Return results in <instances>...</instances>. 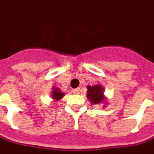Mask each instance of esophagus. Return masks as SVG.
Segmentation results:
<instances>
[{
	"label": "esophagus",
	"mask_w": 154,
	"mask_h": 154,
	"mask_svg": "<svg viewBox=\"0 0 154 154\" xmlns=\"http://www.w3.org/2000/svg\"><path fill=\"white\" fill-rule=\"evenodd\" d=\"M72 92H73V93H75V94H79V92H80V90H79V88L73 89Z\"/></svg>",
	"instance_id": "esophagus-1"
}]
</instances>
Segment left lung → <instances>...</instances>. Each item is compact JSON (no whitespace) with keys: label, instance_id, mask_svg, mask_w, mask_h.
Segmentation results:
<instances>
[{"label":"left lung","instance_id":"left-lung-1","mask_svg":"<svg viewBox=\"0 0 154 154\" xmlns=\"http://www.w3.org/2000/svg\"><path fill=\"white\" fill-rule=\"evenodd\" d=\"M103 90L102 86L98 85L94 86H88V92H87V97L91 101L92 104L101 103L104 100Z\"/></svg>","mask_w":154,"mask_h":154}]
</instances>
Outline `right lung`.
I'll use <instances>...</instances> for the list:
<instances>
[{
    "label": "right lung",
    "mask_w": 154,
    "mask_h": 154,
    "mask_svg": "<svg viewBox=\"0 0 154 154\" xmlns=\"http://www.w3.org/2000/svg\"><path fill=\"white\" fill-rule=\"evenodd\" d=\"M63 96H64V93L61 92L60 90L56 88V87H53V91H52V94H51L52 98L55 99L56 101H57V100H60L62 97H63Z\"/></svg>",
    "instance_id": "add662e5"
}]
</instances>
